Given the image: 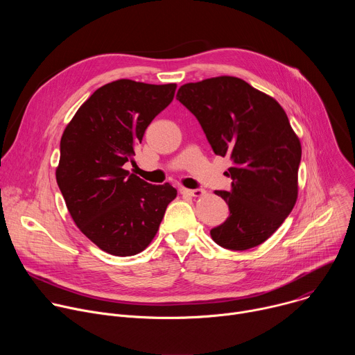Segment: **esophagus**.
<instances>
[{
	"label": "esophagus",
	"instance_id": "34e87169",
	"mask_svg": "<svg viewBox=\"0 0 355 355\" xmlns=\"http://www.w3.org/2000/svg\"><path fill=\"white\" fill-rule=\"evenodd\" d=\"M181 193L189 195V196H202L205 193L204 189H188V188H181Z\"/></svg>",
	"mask_w": 355,
	"mask_h": 355
}]
</instances>
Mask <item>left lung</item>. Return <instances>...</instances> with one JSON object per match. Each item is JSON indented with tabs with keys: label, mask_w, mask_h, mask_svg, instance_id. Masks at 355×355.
Segmentation results:
<instances>
[{
	"label": "left lung",
	"mask_w": 355,
	"mask_h": 355,
	"mask_svg": "<svg viewBox=\"0 0 355 355\" xmlns=\"http://www.w3.org/2000/svg\"><path fill=\"white\" fill-rule=\"evenodd\" d=\"M177 99L195 115L215 155L233 162L232 191L215 192L230 215L211 230L214 241L239 251L264 243L297 199L302 147L284 108L232 76L184 84Z\"/></svg>",
	"instance_id": "left-lung-1"
}]
</instances>
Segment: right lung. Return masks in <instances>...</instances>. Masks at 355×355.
<instances>
[{"mask_svg": "<svg viewBox=\"0 0 355 355\" xmlns=\"http://www.w3.org/2000/svg\"><path fill=\"white\" fill-rule=\"evenodd\" d=\"M175 88L126 78L108 83L85 101L63 132L58 185L77 227L112 256L143 251L177 196L168 182L148 184L123 168L150 122L170 105Z\"/></svg>", "mask_w": 355, "mask_h": 355, "instance_id": "add662e5", "label": "right lung"}]
</instances>
